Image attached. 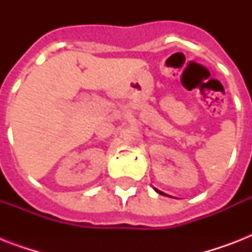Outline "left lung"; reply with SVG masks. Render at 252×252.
<instances>
[{
  "instance_id": "8db88e82",
  "label": "left lung",
  "mask_w": 252,
  "mask_h": 252,
  "mask_svg": "<svg viewBox=\"0 0 252 252\" xmlns=\"http://www.w3.org/2000/svg\"><path fill=\"white\" fill-rule=\"evenodd\" d=\"M154 189H156V188H154ZM156 191L158 192V193H159V195H165V196H167L166 195V193H163V192H161V191H158V189H156Z\"/></svg>"
}]
</instances>
